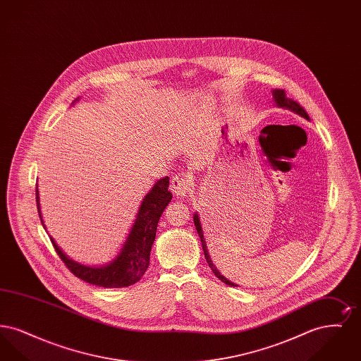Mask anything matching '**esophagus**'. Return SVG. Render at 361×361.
I'll return each instance as SVG.
<instances>
[{"label":"esophagus","instance_id":"esophagus-1","mask_svg":"<svg viewBox=\"0 0 361 361\" xmlns=\"http://www.w3.org/2000/svg\"><path fill=\"white\" fill-rule=\"evenodd\" d=\"M171 188L177 196H187L192 189V177L189 173H178L173 176Z\"/></svg>","mask_w":361,"mask_h":361}]
</instances>
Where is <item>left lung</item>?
Masks as SVG:
<instances>
[{
  "mask_svg": "<svg viewBox=\"0 0 361 361\" xmlns=\"http://www.w3.org/2000/svg\"><path fill=\"white\" fill-rule=\"evenodd\" d=\"M272 96H274V102H275L276 105H277L279 108L290 109V111H292L293 114H296V115H299V116L305 118L306 121H310V116L307 115V112L305 111V108H303L300 104L293 102L291 99H288V97H287V94H286V92H284V89H274V90H272ZM193 222H195V227H196L197 234H199L200 240H202V246H203V250H204V257H206L207 262H208L209 268L212 269V272L215 274V276H216L219 280H222L224 283H226L227 286H230V287H238L237 284H234L233 281H230L228 279H226L224 275H221V272L218 271V268L214 265L212 258L209 256V252H208V247H207V242L206 238H204V233H203V227H202L200 216H199V214H197V212H195V214H193Z\"/></svg>",
  "mask_w": 361,
  "mask_h": 361,
  "instance_id": "left-lung-1",
  "label": "left lung"
}]
</instances>
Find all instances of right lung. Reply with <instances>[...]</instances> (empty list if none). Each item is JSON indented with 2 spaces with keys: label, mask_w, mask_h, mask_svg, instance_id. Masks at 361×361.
Listing matches in <instances>:
<instances>
[{
  "label": "right lung",
  "mask_w": 361,
  "mask_h": 361,
  "mask_svg": "<svg viewBox=\"0 0 361 361\" xmlns=\"http://www.w3.org/2000/svg\"><path fill=\"white\" fill-rule=\"evenodd\" d=\"M168 188L169 177H164L158 180L147 192V195L143 197L139 206L137 218L121 246V252L111 262L104 264L102 267H89L80 264L71 259L50 235V240L58 256L65 262L71 274H74L89 284H94L104 288H121L135 284L149 268L150 252L157 233V224L164 209L172 200V192L168 190ZM36 204L42 224L46 228L40 211V199L37 188Z\"/></svg>",
  "instance_id": "obj_1"
}]
</instances>
